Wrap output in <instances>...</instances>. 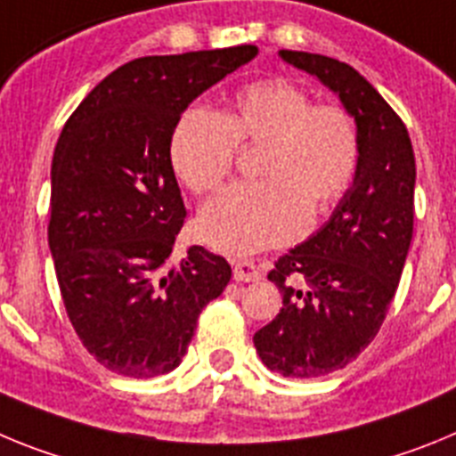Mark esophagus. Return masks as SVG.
Returning a JSON list of instances; mask_svg holds the SVG:
<instances>
[{
	"label": "esophagus",
	"mask_w": 456,
	"mask_h": 456,
	"mask_svg": "<svg viewBox=\"0 0 456 456\" xmlns=\"http://www.w3.org/2000/svg\"><path fill=\"white\" fill-rule=\"evenodd\" d=\"M232 278L235 281H244V283H251L260 278V269L253 260H235L232 263Z\"/></svg>",
	"instance_id": "34e87169"
}]
</instances>
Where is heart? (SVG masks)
Returning <instances> with one entry per match:
<instances>
[{"mask_svg":"<svg viewBox=\"0 0 456 456\" xmlns=\"http://www.w3.org/2000/svg\"><path fill=\"white\" fill-rule=\"evenodd\" d=\"M260 143V183L225 189L199 216V237L231 256L299 237L310 216L342 199L358 167V130L336 104H310L285 79H260L235 93L219 114L189 109L171 134V164L193 193L215 191L235 164L237 146Z\"/></svg>","mask_w":456,"mask_h":456,"instance_id":"heart-1","label":"heart"}]
</instances>
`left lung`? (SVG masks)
I'll return each instance as SVG.
<instances>
[{"mask_svg": "<svg viewBox=\"0 0 456 456\" xmlns=\"http://www.w3.org/2000/svg\"><path fill=\"white\" fill-rule=\"evenodd\" d=\"M278 56L336 93L358 130L352 184L320 231L278 257L269 281L283 308L253 336L272 372L313 379L352 363L384 324L413 237L416 157L402 118L361 72L310 52ZM292 273L309 288L288 286Z\"/></svg>", "mask_w": 456, "mask_h": 456, "instance_id": "obj_1", "label": "left lung"}]
</instances>
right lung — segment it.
Instances as JSON below:
<instances>
[{"label":"right lung","instance_id":"1","mask_svg":"<svg viewBox=\"0 0 456 456\" xmlns=\"http://www.w3.org/2000/svg\"><path fill=\"white\" fill-rule=\"evenodd\" d=\"M256 45L143 56L116 68L68 118L52 159L47 240L63 305L88 354L123 377L175 370L200 310L231 281L225 257L189 247L168 265L187 209L171 134L200 93Z\"/></svg>","mask_w":456,"mask_h":456}]
</instances>
